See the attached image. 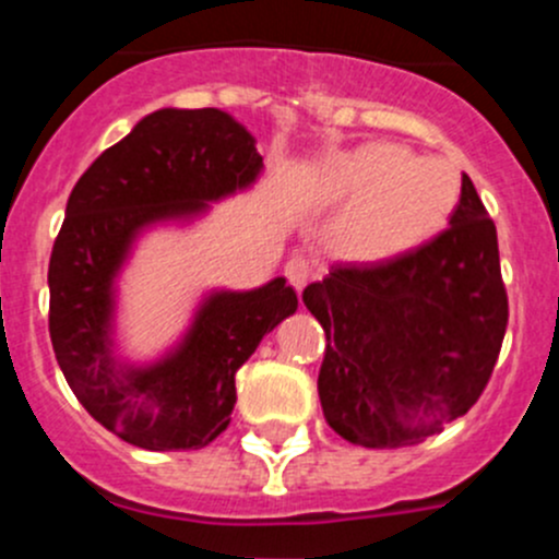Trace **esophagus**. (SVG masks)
Wrapping results in <instances>:
<instances>
[{
  "label": "esophagus",
  "mask_w": 559,
  "mask_h": 559,
  "mask_svg": "<svg viewBox=\"0 0 559 559\" xmlns=\"http://www.w3.org/2000/svg\"><path fill=\"white\" fill-rule=\"evenodd\" d=\"M284 273L295 289H302V286H306L308 281L316 275V262L311 257H302V253H297V257H292L289 262H286Z\"/></svg>",
  "instance_id": "esophagus-1"
}]
</instances>
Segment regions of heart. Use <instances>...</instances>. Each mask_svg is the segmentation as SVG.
<instances>
[{"mask_svg": "<svg viewBox=\"0 0 559 559\" xmlns=\"http://www.w3.org/2000/svg\"><path fill=\"white\" fill-rule=\"evenodd\" d=\"M330 189L352 205L335 243L354 259H381L438 227L456 200V175L441 159H414L394 143H365L330 165Z\"/></svg>", "mask_w": 559, "mask_h": 559, "instance_id": "b5f03b06", "label": "heart"}]
</instances>
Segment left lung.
<instances>
[{
  "label": "left lung",
  "instance_id": "left-lung-1",
  "mask_svg": "<svg viewBox=\"0 0 559 559\" xmlns=\"http://www.w3.org/2000/svg\"><path fill=\"white\" fill-rule=\"evenodd\" d=\"M302 302L326 332L324 419L348 443L425 441L481 397L509 324L495 222L462 173L449 227L414 251L332 264Z\"/></svg>",
  "mask_w": 559,
  "mask_h": 559
}]
</instances>
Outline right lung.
<instances>
[{
  "instance_id": "add662e5",
  "label": "right lung",
  "mask_w": 559,
  "mask_h": 559,
  "mask_svg": "<svg viewBox=\"0 0 559 559\" xmlns=\"http://www.w3.org/2000/svg\"><path fill=\"white\" fill-rule=\"evenodd\" d=\"M257 140L216 107H162L81 175L48 264L56 362L83 408L148 452L202 449L235 408V373L259 341L297 311L286 278L251 292H211L180 343L151 365L118 359L116 278L134 240L191 222L262 173Z\"/></svg>"
}]
</instances>
